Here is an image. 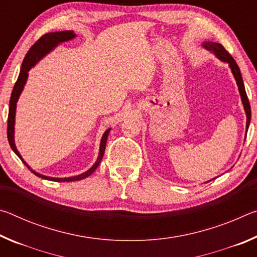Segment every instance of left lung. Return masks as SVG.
<instances>
[{
  "mask_svg": "<svg viewBox=\"0 0 257 257\" xmlns=\"http://www.w3.org/2000/svg\"><path fill=\"white\" fill-rule=\"evenodd\" d=\"M203 45H204V47H205L207 51L213 52V53H214L220 60L224 61V62H228L230 68H231V71L233 73L234 79H236V81H237L239 93H240L243 107H245V111H246V116H247L246 133H247V129H248V125H249V122H250V115H251L250 114V105H249L248 97H247V94H246V90H245V86H243L241 73H240V70H239L238 64L236 63V61L233 60L232 56L230 55L229 52L225 50L222 45L219 44V43L205 42V43H203Z\"/></svg>",
  "mask_w": 257,
  "mask_h": 257,
  "instance_id": "1",
  "label": "left lung"
}]
</instances>
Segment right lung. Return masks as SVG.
Masks as SVG:
<instances>
[{"instance_id":"add662e5","label":"right lung","mask_w":257,"mask_h":257,"mask_svg":"<svg viewBox=\"0 0 257 257\" xmlns=\"http://www.w3.org/2000/svg\"><path fill=\"white\" fill-rule=\"evenodd\" d=\"M75 36H76V35L73 34V32H71V30H66V32L47 33L45 35H43L42 37H40V40H38L32 47H30L29 51L27 52V54H26L25 59L23 61V66H21V69H20L19 77L16 81L14 89H12L11 98H10V105H9V115H8V132H7L8 133V141H9V144H10V146H11L12 151H14L15 153L19 156L20 160L23 161L26 167H27L28 169H30L29 165L25 162L23 158H21V155L19 154V152H18V150H17V147L15 145V138L14 137H15V115H16L17 101H18L20 93L23 92V88H24V85L26 84V80H27L29 69L34 67L35 63L38 62V61H40L45 54L49 53L50 51L53 50L56 45L60 44V43H62V42L70 41ZM108 133H110V129H107L106 132L104 133L103 137L101 139V145H99V153H98V158H97L96 162H95V164L89 169L88 171L81 173V175H79V176L70 177V178H51V177L40 175V173L35 172L34 170H30V171H32L34 175H36L37 177L43 178V179L51 180V181L64 182V181H77V180L85 179L86 177L92 175V173L95 170H96L98 164L101 163L102 158L104 155V152H105V145H106Z\"/></svg>"}]
</instances>
